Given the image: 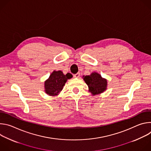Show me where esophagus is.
Instances as JSON below:
<instances>
[{"label": "esophagus", "mask_w": 151, "mask_h": 151, "mask_svg": "<svg viewBox=\"0 0 151 151\" xmlns=\"http://www.w3.org/2000/svg\"><path fill=\"white\" fill-rule=\"evenodd\" d=\"M79 76H80V73H79V72H78V73H76V74H75V75H73V76H74L75 78H79Z\"/></svg>", "instance_id": "esophagus-1"}]
</instances>
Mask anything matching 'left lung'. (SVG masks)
Masks as SVG:
<instances>
[{"label":"left lung","mask_w":151,"mask_h":151,"mask_svg":"<svg viewBox=\"0 0 151 151\" xmlns=\"http://www.w3.org/2000/svg\"><path fill=\"white\" fill-rule=\"evenodd\" d=\"M83 79L93 96L102 93L107 89V80L98 73L93 72L90 75L83 76Z\"/></svg>","instance_id":"1"}]
</instances>
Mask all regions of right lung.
<instances>
[{"mask_svg":"<svg viewBox=\"0 0 151 151\" xmlns=\"http://www.w3.org/2000/svg\"><path fill=\"white\" fill-rule=\"evenodd\" d=\"M72 75L68 73L64 75L61 70H54L49 78L45 81V91L49 96H57L63 90L68 79L72 78Z\"/></svg>","mask_w":151,"mask_h":151,"instance_id":"obj_1","label":"right lung"}]
</instances>
